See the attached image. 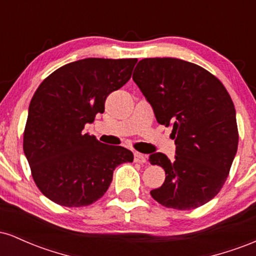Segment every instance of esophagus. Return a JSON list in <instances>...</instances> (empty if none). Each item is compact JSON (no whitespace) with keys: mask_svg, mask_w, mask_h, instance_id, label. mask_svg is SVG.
I'll use <instances>...</instances> for the list:
<instances>
[{"mask_svg":"<svg viewBox=\"0 0 256 256\" xmlns=\"http://www.w3.org/2000/svg\"><path fill=\"white\" fill-rule=\"evenodd\" d=\"M134 162H138V164H144L146 161V156L143 154H140V152H134Z\"/></svg>","mask_w":256,"mask_h":256,"instance_id":"1","label":"esophagus"}]
</instances>
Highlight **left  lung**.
I'll list each match as a JSON object with an SVG mask.
<instances>
[{"label":"left lung","instance_id":"8db88e82","mask_svg":"<svg viewBox=\"0 0 256 256\" xmlns=\"http://www.w3.org/2000/svg\"><path fill=\"white\" fill-rule=\"evenodd\" d=\"M132 79L158 124L171 126L177 146L174 161L161 152L149 158L166 174L152 198L180 210L207 204L222 190L238 146L236 110L228 90L204 67L173 58H143Z\"/></svg>","mask_w":256,"mask_h":256}]
</instances>
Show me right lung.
Wrapping results in <instances>:
<instances>
[{
  "instance_id": "1",
  "label": "right lung",
  "mask_w": 256,
  "mask_h": 256,
  "mask_svg": "<svg viewBox=\"0 0 256 256\" xmlns=\"http://www.w3.org/2000/svg\"><path fill=\"white\" fill-rule=\"evenodd\" d=\"M137 58H89L67 64L37 88L24 130L25 156L37 188L64 207H83L104 195L116 167L132 162L120 146L84 134L104 113L107 96L131 78Z\"/></svg>"
}]
</instances>
